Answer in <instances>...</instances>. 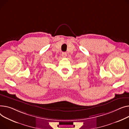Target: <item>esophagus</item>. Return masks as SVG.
<instances>
[{
  "mask_svg": "<svg viewBox=\"0 0 129 129\" xmlns=\"http://www.w3.org/2000/svg\"><path fill=\"white\" fill-rule=\"evenodd\" d=\"M62 56L63 57H65L67 56V53L66 52H62Z\"/></svg>",
  "mask_w": 129,
  "mask_h": 129,
  "instance_id": "obj_1",
  "label": "esophagus"
}]
</instances>
